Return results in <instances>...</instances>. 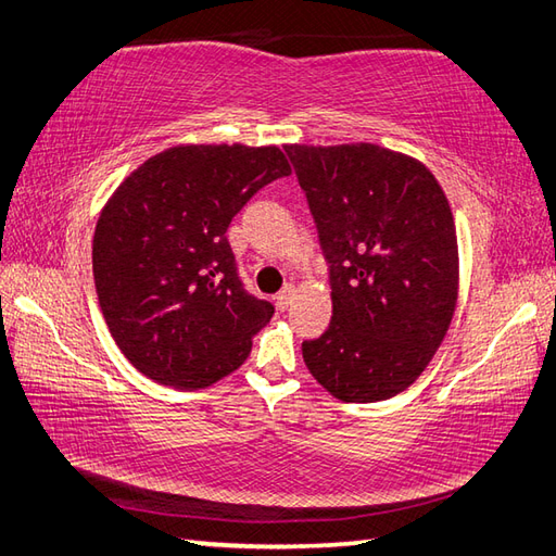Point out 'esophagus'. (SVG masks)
<instances>
[{"label":"esophagus","mask_w":556,"mask_h":556,"mask_svg":"<svg viewBox=\"0 0 556 556\" xmlns=\"http://www.w3.org/2000/svg\"><path fill=\"white\" fill-rule=\"evenodd\" d=\"M292 294H294V288H292V286H286V288H282V290L276 294V306H278L280 312L288 309L290 302H292Z\"/></svg>","instance_id":"obj_1"}]
</instances>
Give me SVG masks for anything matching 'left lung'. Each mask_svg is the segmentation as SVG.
<instances>
[{
  "instance_id": "left-lung-1",
  "label": "left lung",
  "mask_w": 556,
  "mask_h": 556,
  "mask_svg": "<svg viewBox=\"0 0 556 556\" xmlns=\"http://www.w3.org/2000/svg\"><path fill=\"white\" fill-rule=\"evenodd\" d=\"M328 262L332 318L304 364L342 402H380L424 374L459 282L452 208L433 174L378 144L286 147Z\"/></svg>"
}]
</instances>
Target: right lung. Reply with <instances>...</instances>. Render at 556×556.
Returning <instances> with one entry per match:
<instances>
[{"label":"right lung","instance_id":"right-lung-1","mask_svg":"<svg viewBox=\"0 0 556 556\" xmlns=\"http://www.w3.org/2000/svg\"><path fill=\"white\" fill-rule=\"evenodd\" d=\"M290 166L278 147L185 144L132 170L97 220L106 326L140 374L197 390L240 368L274 304L247 290L226 230Z\"/></svg>","mask_w":556,"mask_h":556}]
</instances>
